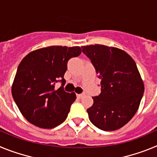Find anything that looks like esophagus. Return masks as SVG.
Masks as SVG:
<instances>
[{
	"label": "esophagus",
	"mask_w": 157,
	"mask_h": 157,
	"mask_svg": "<svg viewBox=\"0 0 157 157\" xmlns=\"http://www.w3.org/2000/svg\"><path fill=\"white\" fill-rule=\"evenodd\" d=\"M84 96H85V94H84V93H82V94H78L77 97H78V98H83Z\"/></svg>",
	"instance_id": "esophagus-1"
}]
</instances>
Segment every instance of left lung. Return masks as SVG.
I'll list each match as a JSON object with an SVG mask.
<instances>
[{
  "label": "left lung",
  "mask_w": 157,
  "mask_h": 157,
  "mask_svg": "<svg viewBox=\"0 0 157 157\" xmlns=\"http://www.w3.org/2000/svg\"><path fill=\"white\" fill-rule=\"evenodd\" d=\"M101 80V93L87 109L89 119L101 130L121 128L135 115L143 96L144 83L130 55L115 47L91 45L82 47Z\"/></svg>",
  "instance_id": "left-lung-1"
}]
</instances>
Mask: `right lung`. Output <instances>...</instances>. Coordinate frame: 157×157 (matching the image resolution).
<instances>
[{
    "instance_id": "add662e5",
    "label": "right lung",
    "mask_w": 157,
    "mask_h": 157,
    "mask_svg": "<svg viewBox=\"0 0 157 157\" xmlns=\"http://www.w3.org/2000/svg\"><path fill=\"white\" fill-rule=\"evenodd\" d=\"M80 47L49 46L30 52L18 66L12 87L16 105L25 119L41 128H53L67 117L75 93L63 90L67 62L78 56ZM59 81L62 86L56 90Z\"/></svg>"
}]
</instances>
